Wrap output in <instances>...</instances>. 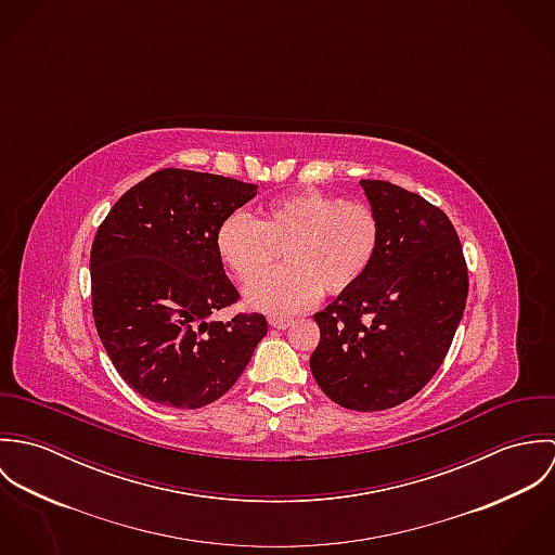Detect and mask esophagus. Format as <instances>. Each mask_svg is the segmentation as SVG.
Instances as JSON below:
<instances>
[{
  "label": "esophagus",
  "instance_id": "esophagus-1",
  "mask_svg": "<svg viewBox=\"0 0 555 555\" xmlns=\"http://www.w3.org/2000/svg\"><path fill=\"white\" fill-rule=\"evenodd\" d=\"M269 324L273 328H286L291 324V318L286 317H269Z\"/></svg>",
  "mask_w": 555,
  "mask_h": 555
}]
</instances>
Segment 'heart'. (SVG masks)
Instances as JSON below:
<instances>
[{
	"label": "heart",
	"instance_id": "1",
	"mask_svg": "<svg viewBox=\"0 0 555 555\" xmlns=\"http://www.w3.org/2000/svg\"><path fill=\"white\" fill-rule=\"evenodd\" d=\"M380 245L372 205L324 192H297L269 203L260 220L231 214L216 233L220 258L243 284L263 274L284 248L289 264L247 288L249 306L293 314L318 295H341L359 284Z\"/></svg>",
	"mask_w": 555,
	"mask_h": 555
}]
</instances>
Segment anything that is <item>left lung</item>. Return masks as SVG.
Wrapping results in <instances>:
<instances>
[{"label": "left lung", "instance_id": "left-lung-1", "mask_svg": "<svg viewBox=\"0 0 555 555\" xmlns=\"http://www.w3.org/2000/svg\"><path fill=\"white\" fill-rule=\"evenodd\" d=\"M361 185L380 220L378 254L314 314L310 367L335 403L378 412L416 396L442 365L466 310L468 267L442 209L389 181Z\"/></svg>", "mask_w": 555, "mask_h": 555}]
</instances>
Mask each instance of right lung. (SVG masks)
Here are the masks:
<instances>
[{"label":"right lung","mask_w":555,"mask_h":555,"mask_svg":"<svg viewBox=\"0 0 555 555\" xmlns=\"http://www.w3.org/2000/svg\"><path fill=\"white\" fill-rule=\"evenodd\" d=\"M254 183L162 168L132 185L91 245V310L119 376L145 399L203 408L224 396L267 335L262 314L211 320L238 301L216 247Z\"/></svg>","instance_id":"right-lung-1"}]
</instances>
